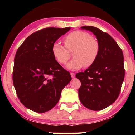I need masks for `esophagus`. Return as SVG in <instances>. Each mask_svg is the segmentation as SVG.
Wrapping results in <instances>:
<instances>
[{
    "label": "esophagus",
    "mask_w": 135,
    "mask_h": 135,
    "mask_svg": "<svg viewBox=\"0 0 135 135\" xmlns=\"http://www.w3.org/2000/svg\"><path fill=\"white\" fill-rule=\"evenodd\" d=\"M70 74H71V76L72 78H74V77H75V74L74 73H71Z\"/></svg>",
    "instance_id": "1"
}]
</instances>
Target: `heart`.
<instances>
[{
  "label": "heart",
  "mask_w": 135,
  "mask_h": 135,
  "mask_svg": "<svg viewBox=\"0 0 135 135\" xmlns=\"http://www.w3.org/2000/svg\"><path fill=\"white\" fill-rule=\"evenodd\" d=\"M65 46L55 42L52 51L55 58L61 64H65L70 58V52L74 51L73 59L67 67L71 70H79L83 67H89L97 60L100 51L99 42L88 32L74 31L64 37Z\"/></svg>",
  "instance_id": "1"
}]
</instances>
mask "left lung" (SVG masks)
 <instances>
[{
  "instance_id": "8db88e82",
  "label": "left lung",
  "mask_w": 135,
  "mask_h": 135,
  "mask_svg": "<svg viewBox=\"0 0 135 135\" xmlns=\"http://www.w3.org/2000/svg\"><path fill=\"white\" fill-rule=\"evenodd\" d=\"M81 28L96 36L100 51L92 65L76 75L81 82L79 99L87 108L101 110L114 103L120 93L125 74L123 51L108 33L93 26Z\"/></svg>"
}]
</instances>
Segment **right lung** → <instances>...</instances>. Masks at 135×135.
<instances>
[{"label":"right lung","mask_w":135,"mask_h":135,"mask_svg":"<svg viewBox=\"0 0 135 135\" xmlns=\"http://www.w3.org/2000/svg\"><path fill=\"white\" fill-rule=\"evenodd\" d=\"M70 28L49 27L36 31L16 52L13 86L21 103L36 113L53 108L71 80L70 73L55 60L52 51L54 43Z\"/></svg>","instance_id":"right-lung-1"}]
</instances>
